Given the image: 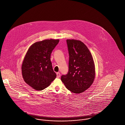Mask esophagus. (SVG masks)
Here are the masks:
<instances>
[{
    "mask_svg": "<svg viewBox=\"0 0 125 125\" xmlns=\"http://www.w3.org/2000/svg\"><path fill=\"white\" fill-rule=\"evenodd\" d=\"M56 75H57V78H59V77H60V73H56Z\"/></svg>",
    "mask_w": 125,
    "mask_h": 125,
    "instance_id": "1",
    "label": "esophagus"
}]
</instances>
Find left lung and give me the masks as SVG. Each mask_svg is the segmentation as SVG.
<instances>
[{
  "mask_svg": "<svg viewBox=\"0 0 125 125\" xmlns=\"http://www.w3.org/2000/svg\"><path fill=\"white\" fill-rule=\"evenodd\" d=\"M69 54V71L61 79L66 88L74 94H81L94 82L95 72L93 56L81 41L67 39Z\"/></svg>",
  "mask_w": 125,
  "mask_h": 125,
  "instance_id": "1",
  "label": "left lung"
}]
</instances>
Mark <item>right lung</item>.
I'll list each match as a JSON object with an SVG mask.
<instances>
[{
	"label": "right lung",
	"instance_id": "right-lung-1",
	"mask_svg": "<svg viewBox=\"0 0 125 125\" xmlns=\"http://www.w3.org/2000/svg\"><path fill=\"white\" fill-rule=\"evenodd\" d=\"M59 39H46L33 43L28 50L22 65L25 82L33 89L41 91L56 77L51 61V54Z\"/></svg>",
	"mask_w": 125,
	"mask_h": 125
}]
</instances>
